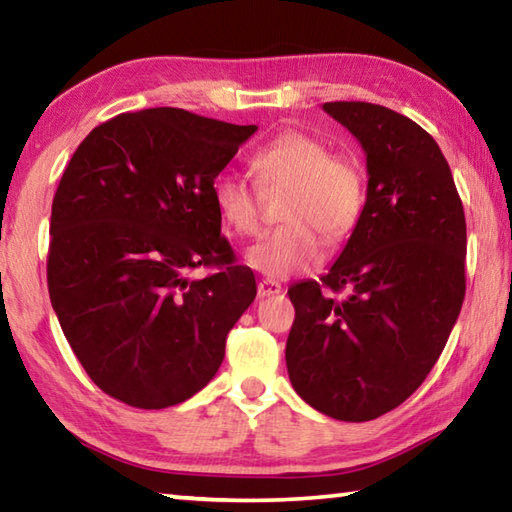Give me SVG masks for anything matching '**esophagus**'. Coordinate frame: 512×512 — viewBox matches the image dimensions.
<instances>
[{"label":"esophagus","mask_w":512,"mask_h":512,"mask_svg":"<svg viewBox=\"0 0 512 512\" xmlns=\"http://www.w3.org/2000/svg\"><path fill=\"white\" fill-rule=\"evenodd\" d=\"M277 293H282V284L280 282L259 280V284H257V296L259 298H271V296H277Z\"/></svg>","instance_id":"obj_1"}]
</instances>
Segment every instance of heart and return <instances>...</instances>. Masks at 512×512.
<instances>
[{"mask_svg":"<svg viewBox=\"0 0 512 512\" xmlns=\"http://www.w3.org/2000/svg\"><path fill=\"white\" fill-rule=\"evenodd\" d=\"M250 164L264 189L289 187L282 201L287 223L264 232L246 253L248 266L268 280L309 271L323 255V235L341 241L354 230L363 210V173L354 160L329 153L318 137L284 131L259 146ZM212 198L230 230L255 235L262 194L246 176L221 171L212 183Z\"/></svg>","mask_w":512,"mask_h":512,"instance_id":"1","label":"heart"}]
</instances>
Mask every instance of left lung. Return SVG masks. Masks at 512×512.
I'll return each instance as SVG.
<instances>
[{
  "instance_id": "obj_1",
  "label": "left lung",
  "mask_w": 512,
  "mask_h": 512,
  "mask_svg": "<svg viewBox=\"0 0 512 512\" xmlns=\"http://www.w3.org/2000/svg\"><path fill=\"white\" fill-rule=\"evenodd\" d=\"M323 110L366 151L368 194L320 282L289 289L287 370L296 393L334 420L366 422L418 391L465 298V214L433 137L366 101ZM348 290L336 299L334 292Z\"/></svg>"
}]
</instances>
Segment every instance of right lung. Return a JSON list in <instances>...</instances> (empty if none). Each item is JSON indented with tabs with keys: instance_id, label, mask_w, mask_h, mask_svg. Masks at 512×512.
I'll list each match as a JSON object with an SVG mask.
<instances>
[{
	"instance_id": "obj_1",
	"label": "right lung",
	"mask_w": 512,
	"mask_h": 512,
	"mask_svg": "<svg viewBox=\"0 0 512 512\" xmlns=\"http://www.w3.org/2000/svg\"><path fill=\"white\" fill-rule=\"evenodd\" d=\"M255 131L180 108L121 112L69 160L51 205L49 298L115 400L167 409L219 370L257 284L221 235L212 183ZM201 265L215 273L189 278Z\"/></svg>"
}]
</instances>
